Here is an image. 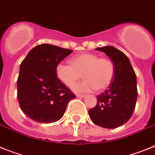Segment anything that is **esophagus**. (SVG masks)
<instances>
[{
    "label": "esophagus",
    "instance_id": "obj_1",
    "mask_svg": "<svg viewBox=\"0 0 155 155\" xmlns=\"http://www.w3.org/2000/svg\"><path fill=\"white\" fill-rule=\"evenodd\" d=\"M76 96L77 97H80V98H83V97H84V95H83V94H78V93H77L76 94Z\"/></svg>",
    "mask_w": 155,
    "mask_h": 155
}]
</instances>
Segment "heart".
I'll use <instances>...</instances> for the list:
<instances>
[{
  "mask_svg": "<svg viewBox=\"0 0 155 155\" xmlns=\"http://www.w3.org/2000/svg\"><path fill=\"white\" fill-rule=\"evenodd\" d=\"M58 78L69 88L78 81L82 75L85 80L74 86L79 92L103 91L110 85L115 74V66L107 57L94 53H83L71 59V64L61 62L56 67Z\"/></svg>",
  "mask_w": 155,
  "mask_h": 155,
  "instance_id": "1",
  "label": "heart"
}]
</instances>
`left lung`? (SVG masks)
I'll use <instances>...</instances> for the list:
<instances>
[{"instance_id": "1", "label": "left lung", "mask_w": 155, "mask_h": 155, "mask_svg": "<svg viewBox=\"0 0 155 155\" xmlns=\"http://www.w3.org/2000/svg\"><path fill=\"white\" fill-rule=\"evenodd\" d=\"M104 51L115 66L114 78L109 87L96 96V107L88 110L92 122L107 129L124 125L133 115L137 103V77L129 59L112 46L97 48Z\"/></svg>"}]
</instances>
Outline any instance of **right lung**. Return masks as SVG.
Masks as SVG:
<instances>
[{
    "label": "right lung",
    "mask_w": 155,
    "mask_h": 155,
    "mask_svg": "<svg viewBox=\"0 0 155 155\" xmlns=\"http://www.w3.org/2000/svg\"><path fill=\"white\" fill-rule=\"evenodd\" d=\"M72 52L48 44L34 47L21 63L17 98L22 112L39 123L55 122L63 116L75 95L56 75V67Z\"/></svg>",
    "instance_id": "right-lung-1"
}]
</instances>
